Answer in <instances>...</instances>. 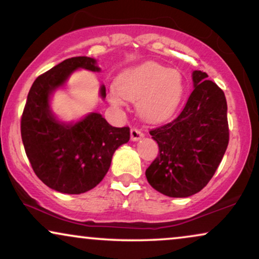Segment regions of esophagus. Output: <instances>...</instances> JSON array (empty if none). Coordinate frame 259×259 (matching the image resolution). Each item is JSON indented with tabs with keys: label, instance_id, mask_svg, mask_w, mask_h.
Listing matches in <instances>:
<instances>
[{
	"label": "esophagus",
	"instance_id": "1",
	"mask_svg": "<svg viewBox=\"0 0 259 259\" xmlns=\"http://www.w3.org/2000/svg\"><path fill=\"white\" fill-rule=\"evenodd\" d=\"M143 137H144V133L141 132L139 128H137V127H133V128L131 130V139H132L133 141L139 140Z\"/></svg>",
	"mask_w": 259,
	"mask_h": 259
}]
</instances>
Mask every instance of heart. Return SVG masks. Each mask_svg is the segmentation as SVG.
<instances>
[{"mask_svg": "<svg viewBox=\"0 0 259 259\" xmlns=\"http://www.w3.org/2000/svg\"><path fill=\"white\" fill-rule=\"evenodd\" d=\"M184 91L185 86L179 72L159 63L146 62L120 74L116 90L111 93V101L122 105L125 98L138 100V111L144 119L161 121L176 112Z\"/></svg>", "mask_w": 259, "mask_h": 259, "instance_id": "heart-1", "label": "heart"}]
</instances>
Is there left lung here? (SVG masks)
<instances>
[{
    "instance_id": "8db88e82",
    "label": "left lung",
    "mask_w": 259,
    "mask_h": 259,
    "mask_svg": "<svg viewBox=\"0 0 259 259\" xmlns=\"http://www.w3.org/2000/svg\"><path fill=\"white\" fill-rule=\"evenodd\" d=\"M194 90L172 121L150 131L159 146L146 169L150 185L165 196L190 197L213 177L229 145L228 105L207 74L194 70Z\"/></svg>"
}]
</instances>
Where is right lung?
Here are the masks:
<instances>
[{
    "instance_id": "1",
    "label": "right lung",
    "mask_w": 259,
    "mask_h": 259,
    "mask_svg": "<svg viewBox=\"0 0 259 259\" xmlns=\"http://www.w3.org/2000/svg\"><path fill=\"white\" fill-rule=\"evenodd\" d=\"M87 56L67 59L36 77L21 118V137L33 171L51 189L68 194L87 192L104 179L114 152L130 140V127H113L99 113L75 123L55 119L49 95L77 68L99 72ZM101 97L106 88L101 86Z\"/></svg>"
}]
</instances>
